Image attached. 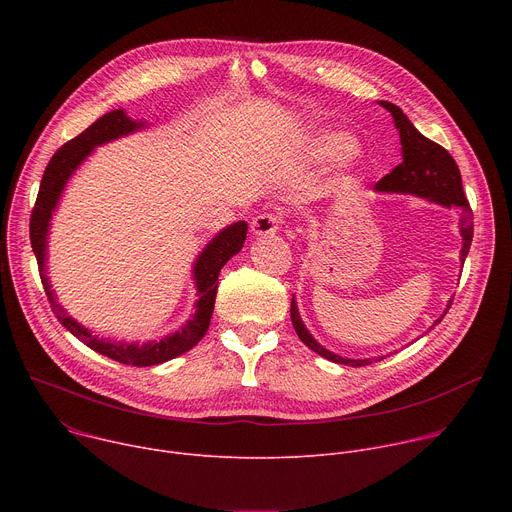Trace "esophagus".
I'll return each mask as SVG.
<instances>
[{"instance_id":"obj_1","label":"esophagus","mask_w":512,"mask_h":512,"mask_svg":"<svg viewBox=\"0 0 512 512\" xmlns=\"http://www.w3.org/2000/svg\"><path fill=\"white\" fill-rule=\"evenodd\" d=\"M279 221L281 216L275 212H267V214H259L253 218L251 223V233L253 235H273L279 229Z\"/></svg>"}]
</instances>
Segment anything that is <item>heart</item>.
<instances>
[{
	"instance_id": "b5f03b06",
	"label": "heart",
	"mask_w": 512,
	"mask_h": 512,
	"mask_svg": "<svg viewBox=\"0 0 512 512\" xmlns=\"http://www.w3.org/2000/svg\"><path fill=\"white\" fill-rule=\"evenodd\" d=\"M352 150H354V141L344 133L328 135L320 145V154L326 158H344L352 154Z\"/></svg>"
}]
</instances>
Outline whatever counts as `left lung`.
Returning <instances> with one entry per match:
<instances>
[{
    "label": "left lung",
    "mask_w": 512,
    "mask_h": 512,
    "mask_svg": "<svg viewBox=\"0 0 512 512\" xmlns=\"http://www.w3.org/2000/svg\"><path fill=\"white\" fill-rule=\"evenodd\" d=\"M379 103L395 119V125L399 129V137H401V145H403V162L399 166H395L391 174L383 176L375 184V188L381 192H407V194H415L421 198H429L433 202H440L444 206L462 208L460 233L464 239V247H462L460 259L466 261V255L472 245L474 223H472V208H470V202L466 200V194L462 188V176H460V168H458L456 160L450 156V152L446 148H442L440 143H435V141L427 139L425 135H421L397 105H393L389 101H379ZM450 306H452V302H450ZM450 306H448V310H450ZM448 310L444 312V316L448 314ZM442 318L437 322H442ZM291 324H294L300 340L310 350L324 356L326 360H332L338 364H348V367H367V364L383 360V358L350 360V358H342V356L326 350L324 346H320L312 338V334L306 330L294 298H291Z\"/></svg>",
    "instance_id": "8db88e82"
}]
</instances>
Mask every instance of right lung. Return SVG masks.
I'll return each mask as SVG.
<instances>
[{
	"mask_svg": "<svg viewBox=\"0 0 512 512\" xmlns=\"http://www.w3.org/2000/svg\"><path fill=\"white\" fill-rule=\"evenodd\" d=\"M141 123L131 121L121 109L111 111L97 119L93 125H89L81 135L75 139L66 141L62 148L56 150V154L50 158L40 190L36 196V204L30 214V241L32 249L38 261V271L40 279L44 285V291L48 296L50 308L58 322L72 334L77 336L81 342H85L91 350L117 360L121 364H131V367H154V364L166 362L170 358H176L184 354L186 350L194 348L200 338L206 334L214 310V300H216V287H218V273H221L223 265L237 255L243 249L245 237H247V223L239 221L231 227H227L223 233H218L208 247L200 253V257L194 263V279H196V289L200 300L196 302V314L194 318L176 334L160 340V342H148V344H129V342H111L107 338H99L91 334L87 328L77 324L66 312L62 306L56 304L54 294L50 289L48 277L44 273V259H46V233H48V223L52 210L60 198V192L70 178V174L77 170V166L91 154L95 145H101L105 141H111L119 135H125L133 129H137Z\"/></svg>",
	"mask_w": 512,
	"mask_h": 512,
	"instance_id": "right-lung-1",
	"label": "right lung"
}]
</instances>
